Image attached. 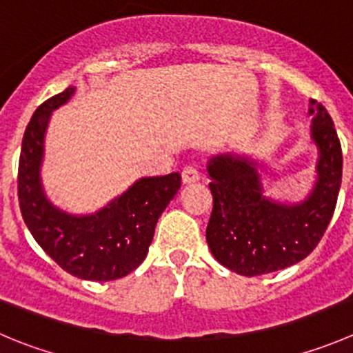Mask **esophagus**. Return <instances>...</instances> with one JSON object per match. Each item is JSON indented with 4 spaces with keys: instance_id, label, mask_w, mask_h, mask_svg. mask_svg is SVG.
<instances>
[{
    "instance_id": "34e87169",
    "label": "esophagus",
    "mask_w": 353,
    "mask_h": 353,
    "mask_svg": "<svg viewBox=\"0 0 353 353\" xmlns=\"http://www.w3.org/2000/svg\"><path fill=\"white\" fill-rule=\"evenodd\" d=\"M181 177H183V183L184 184H190V183H196L200 179V172L194 165H186L181 172Z\"/></svg>"
}]
</instances>
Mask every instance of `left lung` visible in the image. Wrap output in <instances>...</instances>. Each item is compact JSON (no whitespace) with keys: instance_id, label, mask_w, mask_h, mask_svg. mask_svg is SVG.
<instances>
[{"instance_id":"left-lung-1","label":"left lung","mask_w":353,"mask_h":353,"mask_svg":"<svg viewBox=\"0 0 353 353\" xmlns=\"http://www.w3.org/2000/svg\"><path fill=\"white\" fill-rule=\"evenodd\" d=\"M310 114H316L312 138L321 159L319 179L305 203L286 207L265 200L255 165L241 157L221 155L208 162L214 207L207 243L224 268L248 278L281 271L312 253L326 232L340 193L343 155L326 108L317 105Z\"/></svg>"}]
</instances>
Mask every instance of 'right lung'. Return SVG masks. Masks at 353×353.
I'll return each mask as SVG.
<instances>
[{
    "instance_id": "right-lung-1",
    "label": "right lung",
    "mask_w": 353,
    "mask_h": 353,
    "mask_svg": "<svg viewBox=\"0 0 353 353\" xmlns=\"http://www.w3.org/2000/svg\"><path fill=\"white\" fill-rule=\"evenodd\" d=\"M74 93L67 88L41 103L27 124L19 160L22 217L41 248L68 274L90 281H112L139 268L155 225L181 188V174L141 179L121 198L90 217H72L48 203L41 191L39 163L51 110Z\"/></svg>"
}]
</instances>
